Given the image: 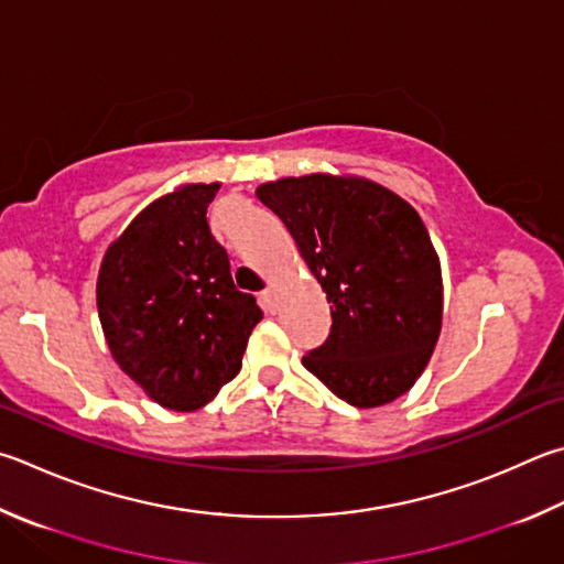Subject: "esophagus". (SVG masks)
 <instances>
[{
	"instance_id": "obj_1",
	"label": "esophagus",
	"mask_w": 564,
	"mask_h": 564,
	"mask_svg": "<svg viewBox=\"0 0 564 564\" xmlns=\"http://www.w3.org/2000/svg\"><path fill=\"white\" fill-rule=\"evenodd\" d=\"M259 301H261V308H263L265 313H273V311H275V303H273V291H271V289H263V291L259 293Z\"/></svg>"
}]
</instances>
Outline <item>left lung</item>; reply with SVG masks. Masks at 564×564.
I'll return each mask as SVG.
<instances>
[{
	"instance_id": "obj_1",
	"label": "left lung",
	"mask_w": 564,
	"mask_h": 564,
	"mask_svg": "<svg viewBox=\"0 0 564 564\" xmlns=\"http://www.w3.org/2000/svg\"><path fill=\"white\" fill-rule=\"evenodd\" d=\"M256 194L289 227L333 303L330 335L303 357L305 370L360 409L409 392L444 311L438 256L419 214L355 177H285Z\"/></svg>"
}]
</instances>
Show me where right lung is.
I'll return each instance as SVG.
<instances>
[{"label":"right lung","mask_w":564,"mask_h":564,"mask_svg":"<svg viewBox=\"0 0 564 564\" xmlns=\"http://www.w3.org/2000/svg\"><path fill=\"white\" fill-rule=\"evenodd\" d=\"M219 184H187L142 209L108 249L98 315L120 370L158 404L194 412L241 370L263 313L231 281L207 207Z\"/></svg>","instance_id":"obj_1"}]
</instances>
